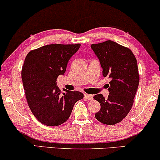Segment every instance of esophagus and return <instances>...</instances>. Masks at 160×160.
Masks as SVG:
<instances>
[{
    "label": "esophagus",
    "instance_id": "1",
    "mask_svg": "<svg viewBox=\"0 0 160 160\" xmlns=\"http://www.w3.org/2000/svg\"><path fill=\"white\" fill-rule=\"evenodd\" d=\"M84 97H85V98H86V99L89 100H92V98H93V96H92V95H88V94H85V95H84Z\"/></svg>",
    "mask_w": 160,
    "mask_h": 160
}]
</instances>
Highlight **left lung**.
Segmentation results:
<instances>
[{
  "instance_id": "1",
  "label": "left lung",
  "mask_w": 160,
  "mask_h": 160,
  "mask_svg": "<svg viewBox=\"0 0 160 160\" xmlns=\"http://www.w3.org/2000/svg\"><path fill=\"white\" fill-rule=\"evenodd\" d=\"M102 68V76L110 78L109 95L94 96L100 104L95 113L98 121L108 125L119 123L130 112L139 84L136 58L128 48L112 41L92 44Z\"/></svg>"
}]
</instances>
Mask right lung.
I'll list each match as a JSON object with an SVG mask.
<instances>
[{"label": "right lung", "instance_id": "right-lung-1", "mask_svg": "<svg viewBox=\"0 0 160 160\" xmlns=\"http://www.w3.org/2000/svg\"><path fill=\"white\" fill-rule=\"evenodd\" d=\"M81 44H49L32 50L26 56L22 80L28 106L34 117L47 126H58L71 116L74 104L84 98L78 91L57 86L58 76L64 75L68 62Z\"/></svg>", "mask_w": 160, "mask_h": 160}]
</instances>
